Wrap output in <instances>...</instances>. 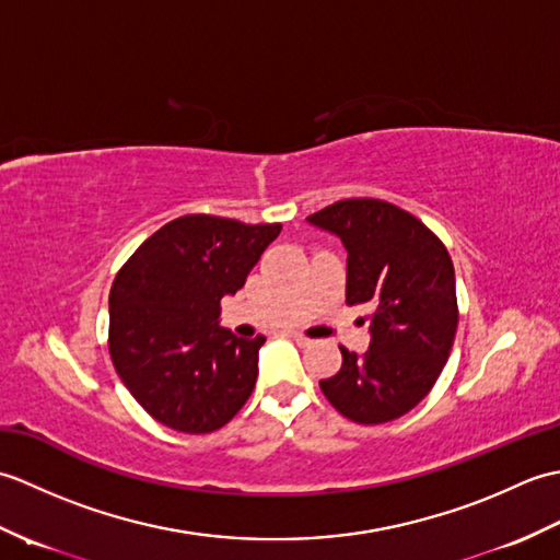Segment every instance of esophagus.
Returning a JSON list of instances; mask_svg holds the SVG:
<instances>
[{
  "label": "esophagus",
  "mask_w": 560,
  "mask_h": 560,
  "mask_svg": "<svg viewBox=\"0 0 560 560\" xmlns=\"http://www.w3.org/2000/svg\"><path fill=\"white\" fill-rule=\"evenodd\" d=\"M293 341L299 343V347H307V343H311V339L303 337V335H293Z\"/></svg>",
  "instance_id": "34e87169"
}]
</instances>
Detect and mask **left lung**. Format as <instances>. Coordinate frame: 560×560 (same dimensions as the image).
Wrapping results in <instances>:
<instances>
[{"mask_svg": "<svg viewBox=\"0 0 560 560\" xmlns=\"http://www.w3.org/2000/svg\"><path fill=\"white\" fill-rule=\"evenodd\" d=\"M307 223L339 237L347 249V305L371 311V347L365 353L339 347V373L319 380V387L355 423L395 421L431 392L452 351V259L419 219L383 199H341Z\"/></svg>", "mask_w": 560, "mask_h": 560, "instance_id": "8db88e82", "label": "left lung"}]
</instances>
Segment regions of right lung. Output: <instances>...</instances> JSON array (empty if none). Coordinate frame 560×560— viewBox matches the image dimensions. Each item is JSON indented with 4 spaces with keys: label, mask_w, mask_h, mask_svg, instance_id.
<instances>
[{
    "label": "right lung",
    "mask_w": 560,
    "mask_h": 560,
    "mask_svg": "<svg viewBox=\"0 0 560 560\" xmlns=\"http://www.w3.org/2000/svg\"><path fill=\"white\" fill-rule=\"evenodd\" d=\"M279 223L192 213L165 223L127 259L110 291V359L141 409L180 433H211L253 395L265 337L221 327Z\"/></svg>",
    "instance_id": "right-lung-1"
}]
</instances>
